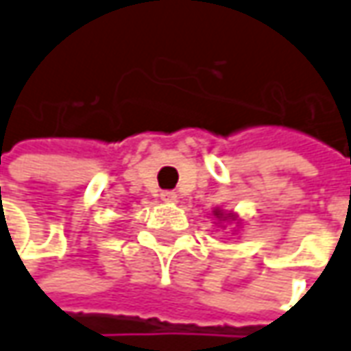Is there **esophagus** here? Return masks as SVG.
Instances as JSON below:
<instances>
[{"label":"esophagus","instance_id":"34e87169","mask_svg":"<svg viewBox=\"0 0 351 351\" xmlns=\"http://www.w3.org/2000/svg\"><path fill=\"white\" fill-rule=\"evenodd\" d=\"M162 199L168 201V203H176V201H178V195L173 191H164L162 193Z\"/></svg>","mask_w":351,"mask_h":351}]
</instances>
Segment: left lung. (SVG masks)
Returning <instances> with one entry per match:
<instances>
[{
  "label": "left lung",
  "mask_w": 351,
  "mask_h": 351,
  "mask_svg": "<svg viewBox=\"0 0 351 351\" xmlns=\"http://www.w3.org/2000/svg\"><path fill=\"white\" fill-rule=\"evenodd\" d=\"M214 216H216L218 220H236V216H234V214H224L222 210H218V208L214 210Z\"/></svg>",
  "instance_id": "8db88e82"
}]
</instances>
